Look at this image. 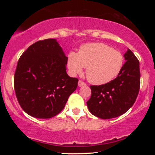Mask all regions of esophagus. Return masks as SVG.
<instances>
[{"label": "esophagus", "mask_w": 155, "mask_h": 155, "mask_svg": "<svg viewBox=\"0 0 155 155\" xmlns=\"http://www.w3.org/2000/svg\"><path fill=\"white\" fill-rule=\"evenodd\" d=\"M78 85H79V87H83V86H86V84L84 82V81H81V80H79V82H78Z\"/></svg>", "instance_id": "34e87169"}]
</instances>
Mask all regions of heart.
Here are the masks:
<instances>
[{
	"label": "heart",
	"mask_w": 155,
	"mask_h": 155,
	"mask_svg": "<svg viewBox=\"0 0 155 155\" xmlns=\"http://www.w3.org/2000/svg\"><path fill=\"white\" fill-rule=\"evenodd\" d=\"M124 64L122 52L104 43L84 44L77 53L71 51L68 55L69 71L73 74H80L86 67L87 78L97 85L106 84L116 79Z\"/></svg>",
	"instance_id": "heart-1"
}]
</instances>
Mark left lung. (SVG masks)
<instances>
[{
	"mask_svg": "<svg viewBox=\"0 0 155 155\" xmlns=\"http://www.w3.org/2000/svg\"><path fill=\"white\" fill-rule=\"evenodd\" d=\"M124 58L126 62L116 79L106 84L90 86L92 95L87 104L94 116L104 120L115 118L134 104L140 89L139 61L129 49Z\"/></svg>",
	"mask_w": 155,
	"mask_h": 155,
	"instance_id": "8db88e82",
	"label": "left lung"
}]
</instances>
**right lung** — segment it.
Wrapping results in <instances>:
<instances>
[{
    "label": "right lung",
    "instance_id": "right-lung-1",
    "mask_svg": "<svg viewBox=\"0 0 155 155\" xmlns=\"http://www.w3.org/2000/svg\"><path fill=\"white\" fill-rule=\"evenodd\" d=\"M67 61L54 38L35 42L21 55L15 74V90L19 105L30 116L51 118L65 107L79 81L67 74Z\"/></svg>",
    "mask_w": 155,
    "mask_h": 155
}]
</instances>
